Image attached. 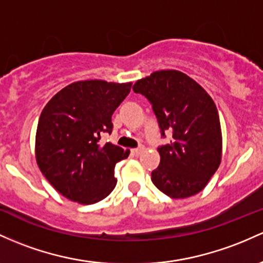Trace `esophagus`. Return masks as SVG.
Instances as JSON below:
<instances>
[{"label":"esophagus","mask_w":263,"mask_h":263,"mask_svg":"<svg viewBox=\"0 0 263 263\" xmlns=\"http://www.w3.org/2000/svg\"><path fill=\"white\" fill-rule=\"evenodd\" d=\"M143 149H145V148H143V147H138V148L131 149V152H132V154H134L135 156H140V155L143 152Z\"/></svg>","instance_id":"1"}]
</instances>
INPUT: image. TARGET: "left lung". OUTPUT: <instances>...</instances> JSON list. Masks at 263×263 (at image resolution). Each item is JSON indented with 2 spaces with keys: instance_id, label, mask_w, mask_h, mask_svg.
Wrapping results in <instances>:
<instances>
[{
  "instance_id": "obj_1",
  "label": "left lung",
  "mask_w": 263,
  "mask_h": 263,
  "mask_svg": "<svg viewBox=\"0 0 263 263\" xmlns=\"http://www.w3.org/2000/svg\"><path fill=\"white\" fill-rule=\"evenodd\" d=\"M132 88L152 105L161 136L172 132L171 142L157 148L161 161L152 171V182L172 198L201 192L221 163V125L213 100L176 70L156 71Z\"/></svg>"
}]
</instances>
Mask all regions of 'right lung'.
I'll return each instance as SVG.
<instances>
[{
  "mask_svg": "<svg viewBox=\"0 0 263 263\" xmlns=\"http://www.w3.org/2000/svg\"><path fill=\"white\" fill-rule=\"evenodd\" d=\"M132 83L101 80L73 82L54 95L42 109L36 132V161L56 191L82 204L96 203L114 191L117 162L129 151L106 142L112 115Z\"/></svg>",
  "mask_w": 263,
  "mask_h": 263,
  "instance_id": "obj_1",
  "label": "right lung"
}]
</instances>
